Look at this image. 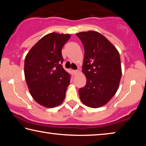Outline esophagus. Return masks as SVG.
<instances>
[{
	"mask_svg": "<svg viewBox=\"0 0 146 146\" xmlns=\"http://www.w3.org/2000/svg\"><path fill=\"white\" fill-rule=\"evenodd\" d=\"M73 75H76V74L79 73V71L78 70H73Z\"/></svg>",
	"mask_w": 146,
	"mask_h": 146,
	"instance_id": "obj_1",
	"label": "esophagus"
}]
</instances>
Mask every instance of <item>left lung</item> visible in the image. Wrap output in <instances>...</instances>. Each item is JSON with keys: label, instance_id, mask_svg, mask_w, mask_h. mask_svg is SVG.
<instances>
[{"label": "left lung", "instance_id": "left-lung-1", "mask_svg": "<svg viewBox=\"0 0 146 146\" xmlns=\"http://www.w3.org/2000/svg\"><path fill=\"white\" fill-rule=\"evenodd\" d=\"M76 35L84 48L82 68L87 79L84 87L79 89V97L88 107H101L111 100L118 88L122 76L119 53L98 32H80Z\"/></svg>", "mask_w": 146, "mask_h": 146}]
</instances>
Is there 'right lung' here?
Listing matches in <instances>:
<instances>
[{
	"label": "right lung",
	"mask_w": 146,
	"mask_h": 146,
	"mask_svg": "<svg viewBox=\"0 0 146 146\" xmlns=\"http://www.w3.org/2000/svg\"><path fill=\"white\" fill-rule=\"evenodd\" d=\"M71 35L51 33L39 40L24 61V75L32 97L46 108L63 102L71 75L64 70L62 49Z\"/></svg>",
	"instance_id": "add662e5"
}]
</instances>
